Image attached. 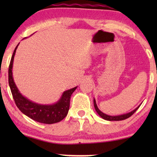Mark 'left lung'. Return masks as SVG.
I'll return each mask as SVG.
<instances>
[{
	"instance_id": "left-lung-1",
	"label": "left lung",
	"mask_w": 157,
	"mask_h": 157,
	"mask_svg": "<svg viewBox=\"0 0 157 157\" xmlns=\"http://www.w3.org/2000/svg\"><path fill=\"white\" fill-rule=\"evenodd\" d=\"M94 108H95L96 112L98 113V114L100 116L102 119H104L105 120H107V121H121V120H124L128 119V117H130L132 114H134V113L136 111L137 109L139 108L140 105L138 107H136V109H134V110L131 111V112L124 113V114H121V115H118V116H109L107 115L106 113H104L102 111H101L99 109H98L97 105H96V100L94 98Z\"/></svg>"
}]
</instances>
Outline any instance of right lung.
Segmentation results:
<instances>
[{
    "label": "right lung",
    "instance_id": "obj_1",
    "mask_svg": "<svg viewBox=\"0 0 157 157\" xmlns=\"http://www.w3.org/2000/svg\"><path fill=\"white\" fill-rule=\"evenodd\" d=\"M18 44L13 53L8 68V83L17 107L25 116L40 123L51 124L61 121L68 114L71 96L76 89L77 86L66 90L56 103L50 105L37 104L23 96L14 82L12 72L14 56Z\"/></svg>",
    "mask_w": 157,
    "mask_h": 157
}]
</instances>
